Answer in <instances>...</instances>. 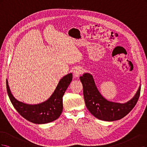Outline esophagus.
<instances>
[{"instance_id": "esophagus-1", "label": "esophagus", "mask_w": 147, "mask_h": 147, "mask_svg": "<svg viewBox=\"0 0 147 147\" xmlns=\"http://www.w3.org/2000/svg\"><path fill=\"white\" fill-rule=\"evenodd\" d=\"M83 73V69L80 68V67H77L76 68L74 71H73V74L75 77H79V76L81 75Z\"/></svg>"}]
</instances>
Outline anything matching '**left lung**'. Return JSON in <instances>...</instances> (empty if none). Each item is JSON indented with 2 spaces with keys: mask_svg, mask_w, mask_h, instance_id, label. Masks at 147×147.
Returning <instances> with one entry per match:
<instances>
[{
  "mask_svg": "<svg viewBox=\"0 0 147 147\" xmlns=\"http://www.w3.org/2000/svg\"><path fill=\"white\" fill-rule=\"evenodd\" d=\"M82 84L85 103L89 112L99 120L115 121L125 117L134 108L139 98L140 87L134 98L125 104L109 101L99 92L93 76L85 73L80 77Z\"/></svg>",
  "mask_w": 147,
  "mask_h": 147,
  "instance_id": "obj_1",
  "label": "left lung"
}]
</instances>
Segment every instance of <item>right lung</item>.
Instances as JSON below:
<instances>
[{"label":"right lung","instance_id":"right-lung-1","mask_svg":"<svg viewBox=\"0 0 147 147\" xmlns=\"http://www.w3.org/2000/svg\"><path fill=\"white\" fill-rule=\"evenodd\" d=\"M73 79L70 73L60 79L57 87L49 99L36 105H26L13 96L7 80V90L13 106L20 114L32 123L45 124L53 121L60 117L63 111V96Z\"/></svg>","mask_w":147,"mask_h":147}]
</instances>
